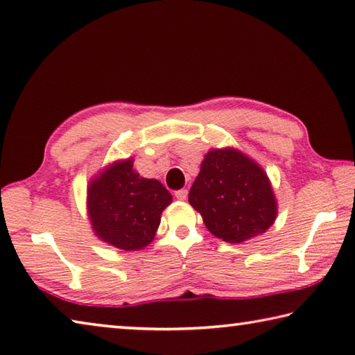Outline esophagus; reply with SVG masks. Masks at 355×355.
I'll return each mask as SVG.
<instances>
[{
	"instance_id": "esophagus-1",
	"label": "esophagus",
	"mask_w": 355,
	"mask_h": 355,
	"mask_svg": "<svg viewBox=\"0 0 355 355\" xmlns=\"http://www.w3.org/2000/svg\"><path fill=\"white\" fill-rule=\"evenodd\" d=\"M175 197H177L178 200H186V198H188V189H180V191H177V192H175Z\"/></svg>"
}]
</instances>
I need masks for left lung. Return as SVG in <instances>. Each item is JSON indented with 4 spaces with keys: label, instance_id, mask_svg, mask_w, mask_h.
Wrapping results in <instances>:
<instances>
[{
    "label": "left lung",
    "instance_id": "obj_1",
    "mask_svg": "<svg viewBox=\"0 0 355 355\" xmlns=\"http://www.w3.org/2000/svg\"><path fill=\"white\" fill-rule=\"evenodd\" d=\"M189 205L211 234L230 243L263 234L278 216L266 171L234 147L206 153L189 191Z\"/></svg>",
    "mask_w": 355,
    "mask_h": 355
}]
</instances>
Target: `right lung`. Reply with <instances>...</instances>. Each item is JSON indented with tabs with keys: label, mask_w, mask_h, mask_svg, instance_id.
Segmentation results:
<instances>
[{
	"label": "right lung",
	"mask_w": 355,
	"mask_h": 355,
	"mask_svg": "<svg viewBox=\"0 0 355 355\" xmlns=\"http://www.w3.org/2000/svg\"><path fill=\"white\" fill-rule=\"evenodd\" d=\"M171 203V192L158 180L141 177L133 169L132 157L113 161L87 188L93 233L124 251L143 250L153 241L161 214Z\"/></svg>",
	"instance_id": "obj_1"
}]
</instances>
